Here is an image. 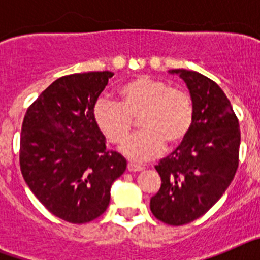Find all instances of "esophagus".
Wrapping results in <instances>:
<instances>
[{"instance_id":"obj_1","label":"esophagus","mask_w":260,"mask_h":260,"mask_svg":"<svg viewBox=\"0 0 260 260\" xmlns=\"http://www.w3.org/2000/svg\"><path fill=\"white\" fill-rule=\"evenodd\" d=\"M144 168L141 167V165H137V164H133V162H128L127 164V171L128 172H141L143 171Z\"/></svg>"}]
</instances>
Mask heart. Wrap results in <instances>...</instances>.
I'll return each mask as SVG.
<instances>
[{"mask_svg": "<svg viewBox=\"0 0 260 260\" xmlns=\"http://www.w3.org/2000/svg\"><path fill=\"white\" fill-rule=\"evenodd\" d=\"M119 103L99 98L92 116L109 143L121 144L138 118L142 132L122 146L133 161H147L161 152L164 143L173 147L185 141L194 122V104L189 93L147 75L128 80L118 91Z\"/></svg>", "mask_w": 260, "mask_h": 260, "instance_id": "heart-1", "label": "heart"}]
</instances>
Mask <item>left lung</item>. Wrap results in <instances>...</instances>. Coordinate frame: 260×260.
<instances>
[{"label":"left lung","instance_id":"1","mask_svg":"<svg viewBox=\"0 0 260 260\" xmlns=\"http://www.w3.org/2000/svg\"><path fill=\"white\" fill-rule=\"evenodd\" d=\"M169 73L189 88L194 122L185 141L155 167L161 186L150 208L156 219L177 226L203 216L228 189L238 168L241 133L231 102L213 80L185 69Z\"/></svg>","mask_w":260,"mask_h":260}]
</instances>
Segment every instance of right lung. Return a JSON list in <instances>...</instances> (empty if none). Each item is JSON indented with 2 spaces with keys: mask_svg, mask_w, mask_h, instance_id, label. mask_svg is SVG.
Masks as SVG:
<instances>
[{
  "mask_svg": "<svg viewBox=\"0 0 260 260\" xmlns=\"http://www.w3.org/2000/svg\"><path fill=\"white\" fill-rule=\"evenodd\" d=\"M113 75L89 71L58 78L23 119V178L49 212L73 224L105 212L110 187L127 165L123 156L107 150L92 116L93 104Z\"/></svg>",
  "mask_w": 260,
  "mask_h": 260,
  "instance_id": "1",
  "label": "right lung"
}]
</instances>
